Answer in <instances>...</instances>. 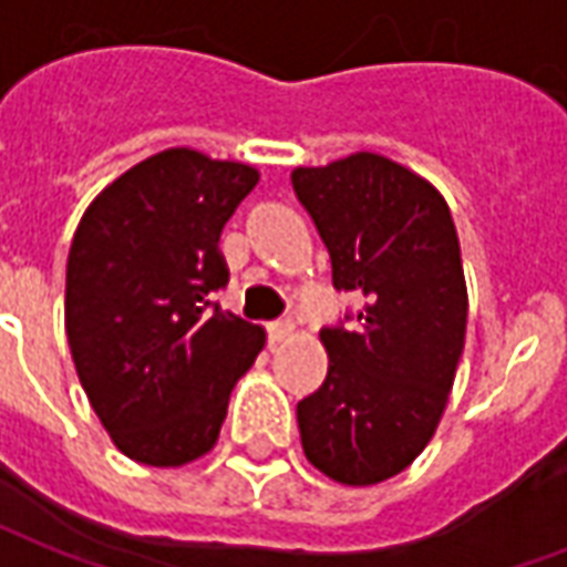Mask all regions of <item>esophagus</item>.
Listing matches in <instances>:
<instances>
[{"label":"esophagus","instance_id":"1","mask_svg":"<svg viewBox=\"0 0 567 567\" xmlns=\"http://www.w3.org/2000/svg\"><path fill=\"white\" fill-rule=\"evenodd\" d=\"M267 333H270V343H285V340H291L295 337V321L291 319H282V321H272L270 328H267Z\"/></svg>","mask_w":567,"mask_h":567}]
</instances>
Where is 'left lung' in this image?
I'll return each instance as SVG.
<instances>
[{
	"label": "left lung",
	"mask_w": 567,
	"mask_h": 567,
	"mask_svg": "<svg viewBox=\"0 0 567 567\" xmlns=\"http://www.w3.org/2000/svg\"><path fill=\"white\" fill-rule=\"evenodd\" d=\"M291 185L333 288L364 300L358 324L321 328L328 377L297 404L300 443L324 476L373 486L413 464L450 401L467 328L458 234L437 187L373 151L297 166Z\"/></svg>",
	"instance_id": "8db88e82"
}]
</instances>
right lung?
Masks as SVG:
<instances>
[{
  "label": "right lung",
  "mask_w": 567,
  "mask_h": 567,
  "mask_svg": "<svg viewBox=\"0 0 567 567\" xmlns=\"http://www.w3.org/2000/svg\"><path fill=\"white\" fill-rule=\"evenodd\" d=\"M248 163L166 148L115 178L72 236L66 337L93 413L127 458L178 467L218 440L264 328L212 303L218 239L258 185Z\"/></svg>",
  "instance_id": "1"
}]
</instances>
